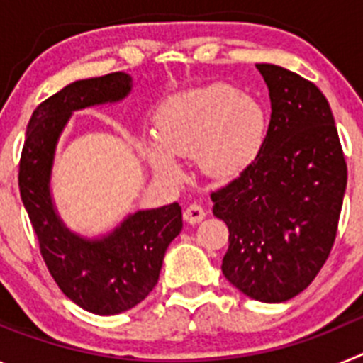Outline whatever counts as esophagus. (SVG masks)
I'll return each mask as SVG.
<instances>
[{
  "mask_svg": "<svg viewBox=\"0 0 363 363\" xmlns=\"http://www.w3.org/2000/svg\"><path fill=\"white\" fill-rule=\"evenodd\" d=\"M184 218L185 221H189V223H200V221L205 218L203 207L198 203H191L189 207H185Z\"/></svg>",
  "mask_w": 363,
  "mask_h": 363,
  "instance_id": "34e87169",
  "label": "esophagus"
}]
</instances>
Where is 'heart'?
<instances>
[{"instance_id":"obj_1","label":"heart","mask_w":363,"mask_h":363,"mask_svg":"<svg viewBox=\"0 0 363 363\" xmlns=\"http://www.w3.org/2000/svg\"><path fill=\"white\" fill-rule=\"evenodd\" d=\"M156 138L147 140V162L160 178L179 182L174 156H194L207 178L229 182L245 172L264 150L269 114L255 96L227 83L171 96L154 118Z\"/></svg>"}]
</instances>
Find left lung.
Instances as JSON below:
<instances>
[{
  "instance_id": "obj_1",
  "label": "left lung",
  "mask_w": 363,
  "mask_h": 363,
  "mask_svg": "<svg viewBox=\"0 0 363 363\" xmlns=\"http://www.w3.org/2000/svg\"><path fill=\"white\" fill-rule=\"evenodd\" d=\"M271 98L264 150L211 194L229 227L221 271L245 296L280 303L309 287L331 252L347 165L331 107L314 83L258 63Z\"/></svg>"
}]
</instances>
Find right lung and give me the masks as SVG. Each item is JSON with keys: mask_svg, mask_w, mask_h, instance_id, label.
<instances>
[{"mask_svg": "<svg viewBox=\"0 0 363 363\" xmlns=\"http://www.w3.org/2000/svg\"><path fill=\"white\" fill-rule=\"evenodd\" d=\"M133 91L127 72L79 79L32 112L19 162V194L40 251L57 287L89 313L111 316L133 309L158 284L167 247L182 233L178 203L130 213L112 230L83 236L65 225L50 179L57 142L76 111L123 101Z\"/></svg>", "mask_w": 363, "mask_h": 363, "instance_id": "right-lung-1", "label": "right lung"}]
</instances>
